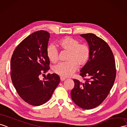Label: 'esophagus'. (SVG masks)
I'll list each match as a JSON object with an SVG mask.
<instances>
[{
  "label": "esophagus",
  "instance_id": "1",
  "mask_svg": "<svg viewBox=\"0 0 127 127\" xmlns=\"http://www.w3.org/2000/svg\"><path fill=\"white\" fill-rule=\"evenodd\" d=\"M60 79H61V81H65L66 79L65 78H64V77H61Z\"/></svg>",
  "mask_w": 127,
  "mask_h": 127
}]
</instances>
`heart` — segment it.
Returning <instances> with one entry per match:
<instances>
[{
	"instance_id": "obj_1",
	"label": "heart",
	"mask_w": 127,
	"mask_h": 127,
	"mask_svg": "<svg viewBox=\"0 0 127 127\" xmlns=\"http://www.w3.org/2000/svg\"><path fill=\"white\" fill-rule=\"evenodd\" d=\"M58 45L61 50L68 52L66 58L67 62L59 63L54 67V72L61 77H70L77 69V65L83 67L89 61L91 52L88 44L80 43L75 38L66 36L59 40ZM46 55L53 63L58 61V52L54 45L48 46Z\"/></svg>"
}]
</instances>
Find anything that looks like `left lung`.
Returning a JSON list of instances; mask_svg holds the SVG:
<instances>
[{
    "label": "left lung",
    "mask_w": 127,
    "mask_h": 127,
    "mask_svg": "<svg viewBox=\"0 0 127 127\" xmlns=\"http://www.w3.org/2000/svg\"><path fill=\"white\" fill-rule=\"evenodd\" d=\"M90 49L88 62L81 70L85 82L73 79L71 91L72 101L84 109L95 108L104 101L113 87L116 70L113 53L108 44L93 33L82 34Z\"/></svg>",
    "instance_id": "left-lung-1"
}]
</instances>
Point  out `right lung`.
<instances>
[{"label":"right lung","mask_w":127,"mask_h":127,"mask_svg":"<svg viewBox=\"0 0 127 127\" xmlns=\"http://www.w3.org/2000/svg\"><path fill=\"white\" fill-rule=\"evenodd\" d=\"M49 38L46 31L33 32L18 45L11 57L12 83L19 96L33 106L48 101L60 82L56 73H48L43 81L39 79V76L50 69L46 55Z\"/></svg>","instance_id":"1"}]
</instances>
